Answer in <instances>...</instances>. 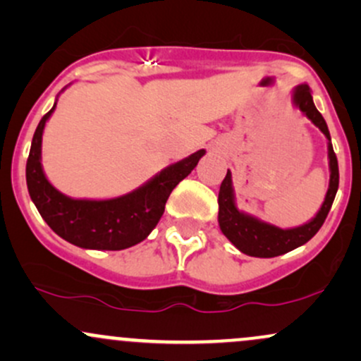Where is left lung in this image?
<instances>
[{"instance_id":"obj_1","label":"left lung","mask_w":361,"mask_h":361,"mask_svg":"<svg viewBox=\"0 0 361 361\" xmlns=\"http://www.w3.org/2000/svg\"><path fill=\"white\" fill-rule=\"evenodd\" d=\"M299 109L307 115V118L312 120L316 127L321 128L322 134L329 140V168H331V180L329 190L326 193V200L322 204L316 217L305 226L295 227V229H279V227L270 226L258 221V219L244 215L235 209L233 186H231V173L227 171L226 178L221 183L219 190V226L221 231L229 239L231 243L238 247L244 255L256 256V258H275V256L285 255V252L295 250L312 239L324 224L327 214H329L331 205H333L334 197H336L338 185H339V169H338V157L334 154L333 144H331L329 128L324 117L319 114L312 102V94L307 85L297 86L293 93Z\"/></svg>"}]
</instances>
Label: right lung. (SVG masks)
Returning <instances> with one entry per match:
<instances>
[{
	"label": "right lung",
	"instance_id": "1",
	"mask_svg": "<svg viewBox=\"0 0 361 361\" xmlns=\"http://www.w3.org/2000/svg\"><path fill=\"white\" fill-rule=\"evenodd\" d=\"M52 106L35 128L27 159V186L39 214L47 226L74 246L86 250L118 251L147 238L159 222L175 186L185 180L205 154L197 151L180 163L163 169L135 192L111 200H74L49 183L40 164V144Z\"/></svg>",
	"mask_w": 361,
	"mask_h": 361
}]
</instances>
